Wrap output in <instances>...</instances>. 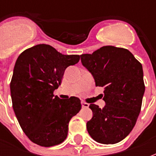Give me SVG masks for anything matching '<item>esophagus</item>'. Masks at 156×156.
<instances>
[{"mask_svg": "<svg viewBox=\"0 0 156 156\" xmlns=\"http://www.w3.org/2000/svg\"><path fill=\"white\" fill-rule=\"evenodd\" d=\"M82 106H83V108H88V107H89V104H88L87 103L83 101V102H82Z\"/></svg>", "mask_w": 156, "mask_h": 156, "instance_id": "esophagus-1", "label": "esophagus"}]
</instances>
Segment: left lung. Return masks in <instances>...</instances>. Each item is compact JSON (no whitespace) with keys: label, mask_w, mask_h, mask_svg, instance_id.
<instances>
[{"label":"left lung","mask_w":156,"mask_h":156,"mask_svg":"<svg viewBox=\"0 0 156 156\" xmlns=\"http://www.w3.org/2000/svg\"><path fill=\"white\" fill-rule=\"evenodd\" d=\"M81 61L92 74L101 94L103 108L90 104L93 116L87 123L90 137L102 144H115L128 136L140 113L145 91L142 64L129 50L104 46Z\"/></svg>","instance_id":"left-lung-1"}]
</instances>
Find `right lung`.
Wrapping results in <instances>:
<instances>
[{"instance_id":"add662e5","label":"right lung","mask_w":156,"mask_h":156,"mask_svg":"<svg viewBox=\"0 0 156 156\" xmlns=\"http://www.w3.org/2000/svg\"><path fill=\"white\" fill-rule=\"evenodd\" d=\"M79 55H63L48 44L26 49L16 61L10 82L13 108L21 128L31 142L49 147L63 143L69 122L81 109L74 96L62 100L53 95L66 69Z\"/></svg>"}]
</instances>
